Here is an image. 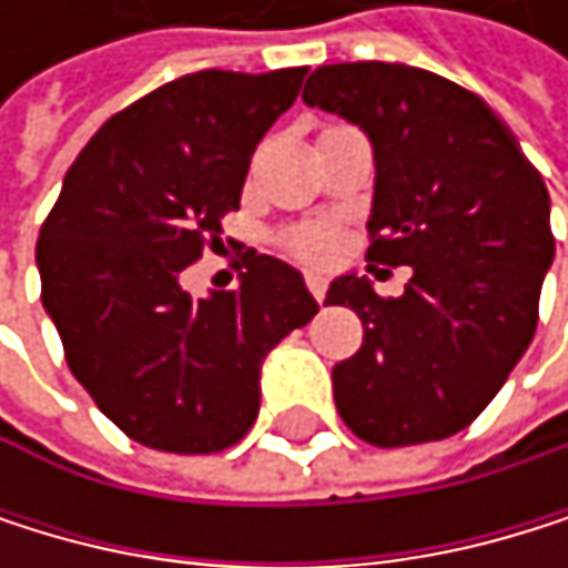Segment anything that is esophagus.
<instances>
[{
    "instance_id": "1",
    "label": "esophagus",
    "mask_w": 568,
    "mask_h": 568,
    "mask_svg": "<svg viewBox=\"0 0 568 568\" xmlns=\"http://www.w3.org/2000/svg\"><path fill=\"white\" fill-rule=\"evenodd\" d=\"M306 286H310V293H313L316 300L326 296V278H323L320 272H306Z\"/></svg>"
}]
</instances>
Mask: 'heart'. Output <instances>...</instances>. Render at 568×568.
Returning a JSON list of instances; mask_svg holds the SVG:
<instances>
[{
    "label": "heart",
    "instance_id": "b5f03b06",
    "mask_svg": "<svg viewBox=\"0 0 568 568\" xmlns=\"http://www.w3.org/2000/svg\"><path fill=\"white\" fill-rule=\"evenodd\" d=\"M293 245H296L303 255H310V258H323V255H331L334 237H331V231H326V227H310V231H300V234L293 237Z\"/></svg>",
    "mask_w": 568,
    "mask_h": 568
}]
</instances>
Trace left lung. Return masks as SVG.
Returning <instances> with one entry per match:
<instances>
[{
  "label": "left lung",
  "mask_w": 568,
  "mask_h": 568,
  "mask_svg": "<svg viewBox=\"0 0 568 568\" xmlns=\"http://www.w3.org/2000/svg\"><path fill=\"white\" fill-rule=\"evenodd\" d=\"M310 108L357 125L375 152L367 258L412 265L398 300L344 272L326 303L351 306L364 344L334 364L344 423L375 446L467 429L535 337L556 258L549 190L484 98L408 63H323Z\"/></svg>",
  "instance_id": "left-lung-1"
}]
</instances>
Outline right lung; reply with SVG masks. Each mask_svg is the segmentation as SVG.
Masks as SVG:
<instances>
[{
  "instance_id": "add662e5",
  "label": "right lung",
  "mask_w": 568,
  "mask_h": 568,
  "mask_svg": "<svg viewBox=\"0 0 568 568\" xmlns=\"http://www.w3.org/2000/svg\"><path fill=\"white\" fill-rule=\"evenodd\" d=\"M303 78L197 71L132 101L81 149L40 227L43 310L74 378L149 449L217 453L242 439L265 357L320 310L272 255H252L231 293L193 300L180 282L242 204L252 152Z\"/></svg>"
}]
</instances>
